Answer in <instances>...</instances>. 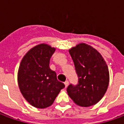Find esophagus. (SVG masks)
Returning <instances> with one entry per match:
<instances>
[{"mask_svg": "<svg viewBox=\"0 0 124 124\" xmlns=\"http://www.w3.org/2000/svg\"><path fill=\"white\" fill-rule=\"evenodd\" d=\"M64 84H65V88H67V87H68V84H69V81H66L64 83Z\"/></svg>", "mask_w": 124, "mask_h": 124, "instance_id": "obj_1", "label": "esophagus"}]
</instances>
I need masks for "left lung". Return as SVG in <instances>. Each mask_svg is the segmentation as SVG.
Returning a JSON list of instances; mask_svg holds the SVG:
<instances>
[{"mask_svg": "<svg viewBox=\"0 0 124 124\" xmlns=\"http://www.w3.org/2000/svg\"><path fill=\"white\" fill-rule=\"evenodd\" d=\"M79 83L67 88L69 97L81 107L95 105L106 93L110 80L108 65L101 54L92 46L79 43L69 50Z\"/></svg>", "mask_w": 124, "mask_h": 124, "instance_id": "obj_1", "label": "left lung"}]
</instances>
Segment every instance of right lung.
<instances>
[{"instance_id":"right-lung-1","label":"right lung","mask_w":124,"mask_h":124,"mask_svg":"<svg viewBox=\"0 0 124 124\" xmlns=\"http://www.w3.org/2000/svg\"><path fill=\"white\" fill-rule=\"evenodd\" d=\"M55 50L48 44H39L27 52L19 65L18 87L23 97L34 107L50 106L61 90L65 88L49 65Z\"/></svg>"}]
</instances>
